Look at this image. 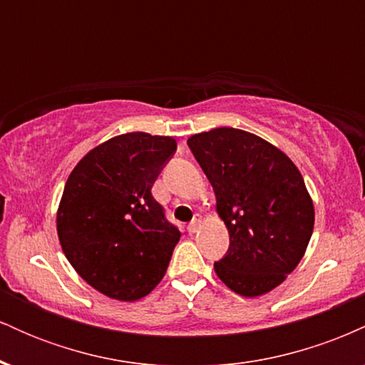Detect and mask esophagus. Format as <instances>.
Segmentation results:
<instances>
[{
	"mask_svg": "<svg viewBox=\"0 0 365 365\" xmlns=\"http://www.w3.org/2000/svg\"><path fill=\"white\" fill-rule=\"evenodd\" d=\"M200 223H202V217H200V216H195L194 220H192V223L188 225V232H190V233H195L197 230H199Z\"/></svg>",
	"mask_w": 365,
	"mask_h": 365,
	"instance_id": "34e87169",
	"label": "esophagus"
}]
</instances>
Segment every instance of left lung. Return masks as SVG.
I'll return each instance as SVG.
<instances>
[{
    "instance_id": "obj_1",
    "label": "left lung",
    "mask_w": 365,
    "mask_h": 365,
    "mask_svg": "<svg viewBox=\"0 0 365 365\" xmlns=\"http://www.w3.org/2000/svg\"><path fill=\"white\" fill-rule=\"evenodd\" d=\"M212 185L230 233L217 278L242 297H261L299 266L314 230V204L283 150L240 128L220 127L187 140Z\"/></svg>"
}]
</instances>
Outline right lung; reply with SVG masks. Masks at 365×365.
<instances>
[{"mask_svg":"<svg viewBox=\"0 0 365 365\" xmlns=\"http://www.w3.org/2000/svg\"><path fill=\"white\" fill-rule=\"evenodd\" d=\"M173 137L130 132L96 145L72 170L56 212L63 252L83 282L135 302L166 273L180 232L150 194Z\"/></svg>","mask_w":365,"mask_h":365,"instance_id":"add662e5","label":"right lung"}]
</instances>
